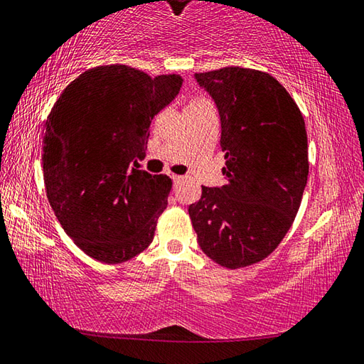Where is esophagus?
Returning <instances> with one entry per match:
<instances>
[{
	"label": "esophagus",
	"instance_id": "obj_1",
	"mask_svg": "<svg viewBox=\"0 0 364 364\" xmlns=\"http://www.w3.org/2000/svg\"><path fill=\"white\" fill-rule=\"evenodd\" d=\"M171 178H172V182H174V183H178V182H181L182 181V176H177V174H172L171 176Z\"/></svg>",
	"mask_w": 364,
	"mask_h": 364
}]
</instances>
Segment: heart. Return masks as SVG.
<instances>
[{
    "label": "heart",
    "instance_id": "obj_1",
    "mask_svg": "<svg viewBox=\"0 0 364 364\" xmlns=\"http://www.w3.org/2000/svg\"><path fill=\"white\" fill-rule=\"evenodd\" d=\"M193 104H203V102H200V100H196V102H193Z\"/></svg>",
    "mask_w": 364,
    "mask_h": 364
}]
</instances>
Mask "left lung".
Segmentation results:
<instances>
[{
  "label": "left lung",
  "mask_w": 364,
  "mask_h": 364,
  "mask_svg": "<svg viewBox=\"0 0 364 364\" xmlns=\"http://www.w3.org/2000/svg\"><path fill=\"white\" fill-rule=\"evenodd\" d=\"M220 117L222 174L188 206L209 259L240 269L277 250L294 222L309 177L307 131L289 92L272 75L225 67L195 73Z\"/></svg>",
  "instance_id": "left-lung-1"
}]
</instances>
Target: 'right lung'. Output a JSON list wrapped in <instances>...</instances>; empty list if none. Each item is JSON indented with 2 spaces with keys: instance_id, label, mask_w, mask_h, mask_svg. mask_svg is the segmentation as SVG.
<instances>
[{
  "instance_id": "right-lung-1",
  "label": "right lung",
  "mask_w": 364,
  "mask_h": 364,
  "mask_svg": "<svg viewBox=\"0 0 364 364\" xmlns=\"http://www.w3.org/2000/svg\"><path fill=\"white\" fill-rule=\"evenodd\" d=\"M181 86L178 75L151 78L127 65H102L70 82L49 113L43 137L49 205L75 245L99 262H126L155 237L172 181L137 164L153 117Z\"/></svg>"
}]
</instances>
